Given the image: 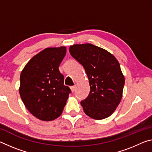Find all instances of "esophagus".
Listing matches in <instances>:
<instances>
[{"label": "esophagus", "mask_w": 152, "mask_h": 152, "mask_svg": "<svg viewBox=\"0 0 152 152\" xmlns=\"http://www.w3.org/2000/svg\"><path fill=\"white\" fill-rule=\"evenodd\" d=\"M76 86H71V87H70L71 91H72V92H74V91H76Z\"/></svg>", "instance_id": "esophagus-1"}]
</instances>
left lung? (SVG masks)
<instances>
[{
  "instance_id": "1",
  "label": "left lung",
  "mask_w": 152,
  "mask_h": 152,
  "mask_svg": "<svg viewBox=\"0 0 152 152\" xmlns=\"http://www.w3.org/2000/svg\"><path fill=\"white\" fill-rule=\"evenodd\" d=\"M70 54L82 64L90 84V93L80 104L92 119L110 116L123 96L125 77L116 58L104 49L91 43L70 46Z\"/></svg>"
}]
</instances>
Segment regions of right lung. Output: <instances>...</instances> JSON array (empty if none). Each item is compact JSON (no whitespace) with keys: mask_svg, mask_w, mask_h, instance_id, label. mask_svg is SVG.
Returning <instances> with one entry per match:
<instances>
[{"mask_svg":"<svg viewBox=\"0 0 152 152\" xmlns=\"http://www.w3.org/2000/svg\"><path fill=\"white\" fill-rule=\"evenodd\" d=\"M65 46L47 48L33 56L20 76L19 94L27 109L38 119L50 121L61 115L69 94L59 66Z\"/></svg>","mask_w":152,"mask_h":152,"instance_id":"1","label":"right lung"}]
</instances>
